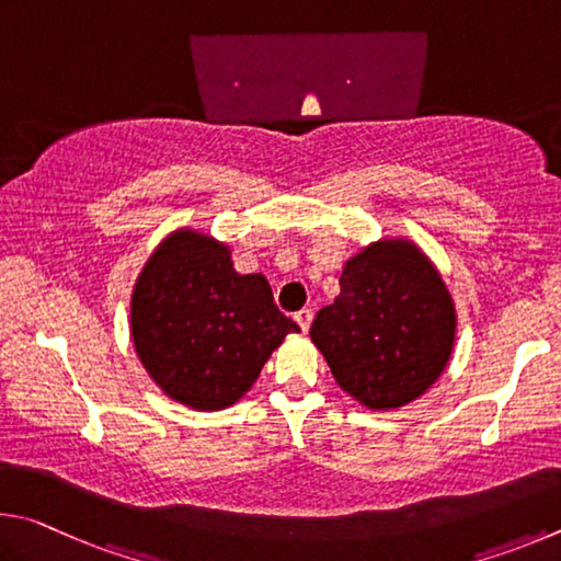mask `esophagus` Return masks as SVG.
Listing matches in <instances>:
<instances>
[{
    "label": "esophagus",
    "mask_w": 561,
    "mask_h": 561,
    "mask_svg": "<svg viewBox=\"0 0 561 561\" xmlns=\"http://www.w3.org/2000/svg\"><path fill=\"white\" fill-rule=\"evenodd\" d=\"M312 318H316V312H312L310 308H302L300 312H296V322L302 328V332H308L310 325H312Z\"/></svg>",
    "instance_id": "1"
}]
</instances>
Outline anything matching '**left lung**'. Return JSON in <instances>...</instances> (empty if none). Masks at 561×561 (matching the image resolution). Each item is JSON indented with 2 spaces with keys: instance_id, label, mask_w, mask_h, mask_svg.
Wrapping results in <instances>:
<instances>
[{
  "instance_id": "left-lung-1",
  "label": "left lung",
  "mask_w": 561,
  "mask_h": 561,
  "mask_svg": "<svg viewBox=\"0 0 561 561\" xmlns=\"http://www.w3.org/2000/svg\"><path fill=\"white\" fill-rule=\"evenodd\" d=\"M310 340L342 391L371 411L399 409L444 375L456 306L428 255L391 236L347 259L340 296L312 320Z\"/></svg>"
}]
</instances>
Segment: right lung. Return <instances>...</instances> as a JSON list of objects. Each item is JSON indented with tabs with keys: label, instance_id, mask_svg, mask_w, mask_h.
Here are the masks:
<instances>
[{
	"label": "right lung",
	"instance_id": "1",
	"mask_svg": "<svg viewBox=\"0 0 561 561\" xmlns=\"http://www.w3.org/2000/svg\"><path fill=\"white\" fill-rule=\"evenodd\" d=\"M300 328L275 308L261 273H236L214 236L176 229L137 275L130 335L147 375L167 397L221 411L259 379L275 347Z\"/></svg>",
	"mask_w": 561,
	"mask_h": 561
}]
</instances>
